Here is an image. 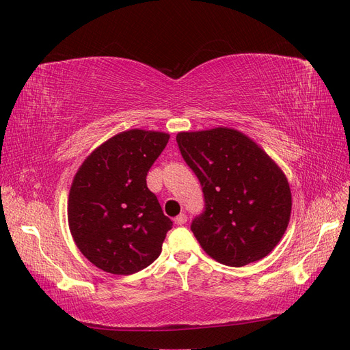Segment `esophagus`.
Masks as SVG:
<instances>
[{"label": "esophagus", "instance_id": "obj_1", "mask_svg": "<svg viewBox=\"0 0 350 350\" xmlns=\"http://www.w3.org/2000/svg\"><path fill=\"white\" fill-rule=\"evenodd\" d=\"M175 221H176V225H185V224H187V215H185V213L178 215V216L175 217Z\"/></svg>", "mask_w": 350, "mask_h": 350}]
</instances>
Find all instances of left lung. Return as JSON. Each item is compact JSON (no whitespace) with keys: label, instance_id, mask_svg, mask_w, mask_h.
Masks as SVG:
<instances>
[{"label":"left lung","instance_id":"left-lung-1","mask_svg":"<svg viewBox=\"0 0 350 350\" xmlns=\"http://www.w3.org/2000/svg\"><path fill=\"white\" fill-rule=\"evenodd\" d=\"M176 143L203 187L204 211L191 224L201 248L230 267L266 257L291 219L282 169L250 137L226 126L178 133Z\"/></svg>","mask_w":350,"mask_h":350}]
</instances>
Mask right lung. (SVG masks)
Returning a JSON list of instances; mask_svg holds the SVG:
<instances>
[{
    "label": "right lung",
    "mask_w": 350,
    "mask_h": 350,
    "mask_svg": "<svg viewBox=\"0 0 350 350\" xmlns=\"http://www.w3.org/2000/svg\"><path fill=\"white\" fill-rule=\"evenodd\" d=\"M169 134L129 130L100 144L72 179L68 225L77 248L98 269L133 274L161 256L172 220L146 176Z\"/></svg>",
    "instance_id": "obj_1"
}]
</instances>
